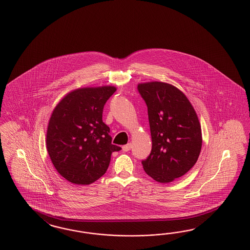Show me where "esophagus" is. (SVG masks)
<instances>
[{"instance_id":"obj_1","label":"esophagus","mask_w":250,"mask_h":250,"mask_svg":"<svg viewBox=\"0 0 250 250\" xmlns=\"http://www.w3.org/2000/svg\"><path fill=\"white\" fill-rule=\"evenodd\" d=\"M131 148H132V145H131L130 143L122 147L123 151H124V152H128L129 150H131Z\"/></svg>"}]
</instances>
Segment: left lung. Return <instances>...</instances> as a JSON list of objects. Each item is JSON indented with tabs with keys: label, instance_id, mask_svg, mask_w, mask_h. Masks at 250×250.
I'll return each instance as SVG.
<instances>
[{
	"label": "left lung",
	"instance_id": "8db88e82",
	"mask_svg": "<svg viewBox=\"0 0 250 250\" xmlns=\"http://www.w3.org/2000/svg\"><path fill=\"white\" fill-rule=\"evenodd\" d=\"M148 110L152 151L142 161L144 170L158 183L173 182L194 166L202 145L201 124L187 97L165 82L138 84Z\"/></svg>",
	"mask_w": 250,
	"mask_h": 250
}]
</instances>
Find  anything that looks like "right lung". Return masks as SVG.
<instances>
[{
  "mask_svg": "<svg viewBox=\"0 0 250 250\" xmlns=\"http://www.w3.org/2000/svg\"><path fill=\"white\" fill-rule=\"evenodd\" d=\"M116 87H82L56 105L47 129V151L57 171L69 183L87 185L103 176L112 152L110 128L103 122L104 105Z\"/></svg>",
  "mask_w": 250,
  "mask_h": 250,
  "instance_id": "right-lung-1",
  "label": "right lung"
}]
</instances>
